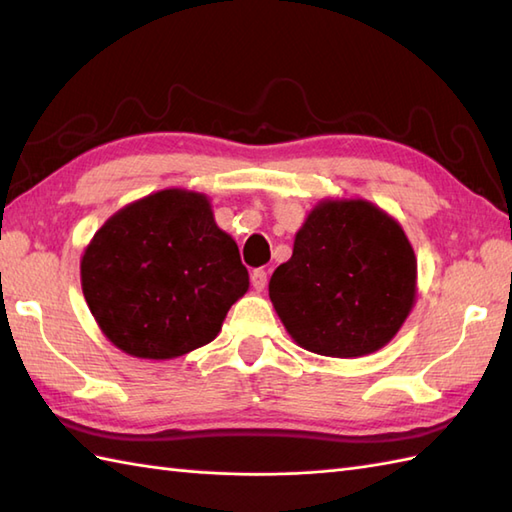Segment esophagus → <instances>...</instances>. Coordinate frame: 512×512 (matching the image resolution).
Instances as JSON below:
<instances>
[{
    "label": "esophagus",
    "mask_w": 512,
    "mask_h": 512,
    "mask_svg": "<svg viewBox=\"0 0 512 512\" xmlns=\"http://www.w3.org/2000/svg\"><path fill=\"white\" fill-rule=\"evenodd\" d=\"M250 284H253L255 290H264L268 284V273L264 268H255L253 273H250Z\"/></svg>",
    "instance_id": "34e87169"
}]
</instances>
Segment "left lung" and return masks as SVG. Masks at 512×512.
I'll return each instance as SVG.
<instances>
[{"label":"left lung","mask_w":512,"mask_h":512,"mask_svg":"<svg viewBox=\"0 0 512 512\" xmlns=\"http://www.w3.org/2000/svg\"><path fill=\"white\" fill-rule=\"evenodd\" d=\"M416 273V255L394 217L367 200H323L268 292L303 350L354 358L394 339L416 301Z\"/></svg>","instance_id":"8db88e82"}]
</instances>
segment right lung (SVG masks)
<instances>
[{"instance_id":"obj_1","label":"right lung","mask_w":512,"mask_h":512,"mask_svg":"<svg viewBox=\"0 0 512 512\" xmlns=\"http://www.w3.org/2000/svg\"><path fill=\"white\" fill-rule=\"evenodd\" d=\"M81 286L118 350L176 358L211 343L248 290L235 239L202 193L165 189L114 213L85 248Z\"/></svg>"}]
</instances>
